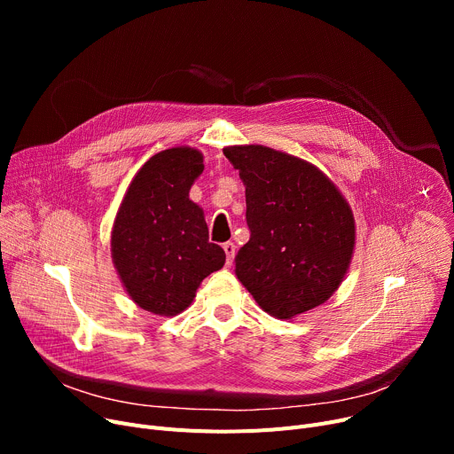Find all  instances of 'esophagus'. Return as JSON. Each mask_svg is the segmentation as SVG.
I'll list each match as a JSON object with an SVG mask.
<instances>
[{"label": "esophagus", "mask_w": 454, "mask_h": 454, "mask_svg": "<svg viewBox=\"0 0 454 454\" xmlns=\"http://www.w3.org/2000/svg\"><path fill=\"white\" fill-rule=\"evenodd\" d=\"M223 248L226 252V257H228V265H231L233 263V257H235V245L228 241V243L223 245Z\"/></svg>", "instance_id": "obj_1"}]
</instances>
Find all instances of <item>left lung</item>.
I'll list each match as a JSON object with an SVG mask.
<instances>
[{"label": "left lung", "mask_w": 454, "mask_h": 454, "mask_svg": "<svg viewBox=\"0 0 454 454\" xmlns=\"http://www.w3.org/2000/svg\"><path fill=\"white\" fill-rule=\"evenodd\" d=\"M250 241L235 276L270 317L289 320L322 305L349 269L355 219L348 200L317 165L263 145H233Z\"/></svg>", "instance_id": "obj_1"}]
</instances>
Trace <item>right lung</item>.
Instances as JSON below:
<instances>
[{"instance_id": "right-lung-1", "label": "right lung", "mask_w": 454, "mask_h": 454, "mask_svg": "<svg viewBox=\"0 0 454 454\" xmlns=\"http://www.w3.org/2000/svg\"><path fill=\"white\" fill-rule=\"evenodd\" d=\"M191 147L165 149L132 178L112 228V261L136 305L175 317L193 301L206 276L224 267V250L209 243L204 211L189 189L204 171Z\"/></svg>"}]
</instances>
